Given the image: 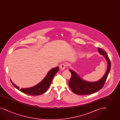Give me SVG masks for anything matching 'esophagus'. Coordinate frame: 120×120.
<instances>
[{
  "instance_id": "1",
  "label": "esophagus",
  "mask_w": 120,
  "mask_h": 120,
  "mask_svg": "<svg viewBox=\"0 0 120 120\" xmlns=\"http://www.w3.org/2000/svg\"><path fill=\"white\" fill-rule=\"evenodd\" d=\"M66 64L65 63H62V64L61 65H60V66H59V67H60V68L61 69H62V70H64L65 68V67H66Z\"/></svg>"
}]
</instances>
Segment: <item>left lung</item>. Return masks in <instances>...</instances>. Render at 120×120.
I'll return each instance as SVG.
<instances>
[{
  "mask_svg": "<svg viewBox=\"0 0 120 120\" xmlns=\"http://www.w3.org/2000/svg\"><path fill=\"white\" fill-rule=\"evenodd\" d=\"M98 49L99 53L101 55H104L107 62V68L105 75L99 81L89 82L81 79L74 71L69 70L71 73V79L68 82L69 86L75 94L79 95L92 94L100 90L103 87L110 71L111 63L106 52L100 48H98Z\"/></svg>",
  "mask_w": 120,
  "mask_h": 120,
  "instance_id": "left-lung-1",
  "label": "left lung"
}]
</instances>
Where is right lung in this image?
<instances>
[{
	"label": "right lung",
	"instance_id": "right-lung-1",
	"mask_svg": "<svg viewBox=\"0 0 120 120\" xmlns=\"http://www.w3.org/2000/svg\"><path fill=\"white\" fill-rule=\"evenodd\" d=\"M58 67L52 68L49 71L45 78L43 79L41 82L32 87L22 88L19 90V87L14 84L12 81H11V82L15 87L17 89L24 94L32 96L39 95L45 93L48 90L51 85L55 75L56 72L58 71Z\"/></svg>",
	"mask_w": 120,
	"mask_h": 120
}]
</instances>
